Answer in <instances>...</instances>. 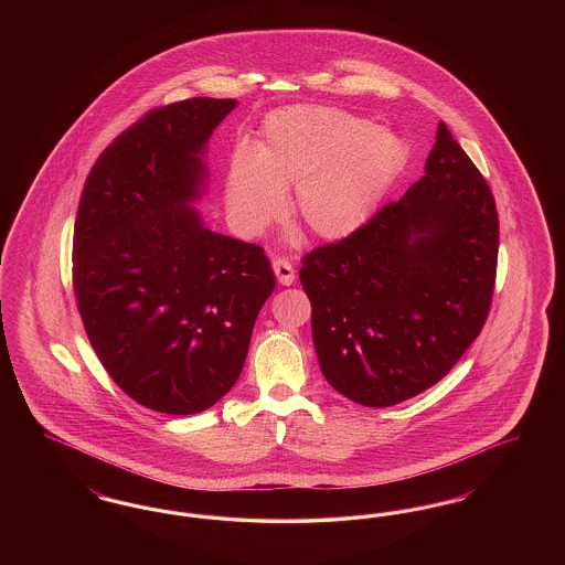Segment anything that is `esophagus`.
I'll return each mask as SVG.
<instances>
[{"instance_id": "esophagus-1", "label": "esophagus", "mask_w": 565, "mask_h": 565, "mask_svg": "<svg viewBox=\"0 0 565 565\" xmlns=\"http://www.w3.org/2000/svg\"><path fill=\"white\" fill-rule=\"evenodd\" d=\"M273 273H275V277L281 286H292L295 284V267L288 260L275 258L273 260Z\"/></svg>"}]
</instances>
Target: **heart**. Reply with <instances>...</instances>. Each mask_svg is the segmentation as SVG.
<instances>
[{
    "instance_id": "1",
    "label": "heart",
    "mask_w": 565,
    "mask_h": 565,
    "mask_svg": "<svg viewBox=\"0 0 565 565\" xmlns=\"http://www.w3.org/2000/svg\"><path fill=\"white\" fill-rule=\"evenodd\" d=\"M398 135L366 118L328 106L275 109L263 120L254 152L237 150L224 173V212L231 226L252 237L284 210L322 242L358 233L406 167Z\"/></svg>"
}]
</instances>
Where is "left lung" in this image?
I'll list each match as a JSON object with an SVG mask.
<instances>
[{
    "instance_id": "8db88e82",
    "label": "left lung",
    "mask_w": 565,
    "mask_h": 565,
    "mask_svg": "<svg viewBox=\"0 0 565 565\" xmlns=\"http://www.w3.org/2000/svg\"><path fill=\"white\" fill-rule=\"evenodd\" d=\"M498 239L491 190L438 122L419 182L348 239L302 258L326 381L375 408L438 383L487 320Z\"/></svg>"
}]
</instances>
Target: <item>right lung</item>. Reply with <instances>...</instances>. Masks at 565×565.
<instances>
[{
    "label": "right lung",
    "instance_id": "add662e5",
    "mask_svg": "<svg viewBox=\"0 0 565 565\" xmlns=\"http://www.w3.org/2000/svg\"><path fill=\"white\" fill-rule=\"evenodd\" d=\"M237 99L152 109L93 164L74 228V290L97 358L135 403L192 415L242 375L275 290L260 245L205 226L207 143Z\"/></svg>",
    "mask_w": 565,
    "mask_h": 565
}]
</instances>
